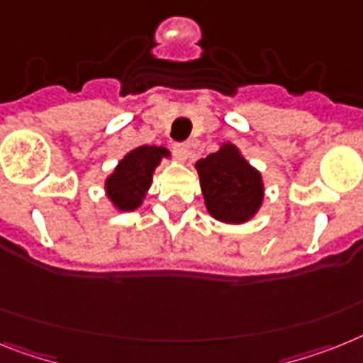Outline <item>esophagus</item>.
Wrapping results in <instances>:
<instances>
[{"label":"esophagus","instance_id":"obj_1","mask_svg":"<svg viewBox=\"0 0 363 363\" xmlns=\"http://www.w3.org/2000/svg\"><path fill=\"white\" fill-rule=\"evenodd\" d=\"M172 150H174V155L179 161H185L189 157L191 146H189V143H174Z\"/></svg>","mask_w":363,"mask_h":363}]
</instances>
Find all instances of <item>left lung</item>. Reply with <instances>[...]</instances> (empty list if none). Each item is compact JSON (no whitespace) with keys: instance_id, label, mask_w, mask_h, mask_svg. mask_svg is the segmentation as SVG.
<instances>
[{"instance_id":"8db88e82","label":"left lung","mask_w":363,"mask_h":363,"mask_svg":"<svg viewBox=\"0 0 363 363\" xmlns=\"http://www.w3.org/2000/svg\"><path fill=\"white\" fill-rule=\"evenodd\" d=\"M206 208L223 223H247L263 200V182L233 145L196 163Z\"/></svg>"}]
</instances>
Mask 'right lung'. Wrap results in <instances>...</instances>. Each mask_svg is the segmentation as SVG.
Returning a JSON list of instances; mask_svg holds the SVG:
<instances>
[{
    "label": "right lung",
    "mask_w": 363,
    "mask_h": 363,
    "mask_svg": "<svg viewBox=\"0 0 363 363\" xmlns=\"http://www.w3.org/2000/svg\"><path fill=\"white\" fill-rule=\"evenodd\" d=\"M163 155H169V150L163 146H139L118 163L106 184L107 194L116 208L122 211L139 208Z\"/></svg>",
    "instance_id": "add662e5"
}]
</instances>
